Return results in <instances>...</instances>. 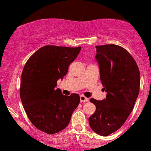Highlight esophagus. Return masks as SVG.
<instances>
[{
	"instance_id": "34e87169",
	"label": "esophagus",
	"mask_w": 151,
	"mask_h": 151,
	"mask_svg": "<svg viewBox=\"0 0 151 151\" xmlns=\"http://www.w3.org/2000/svg\"><path fill=\"white\" fill-rule=\"evenodd\" d=\"M80 101H81V102H87V101H89V98H86V97H85L84 95H81L80 96Z\"/></svg>"
}]
</instances>
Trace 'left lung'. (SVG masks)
Returning <instances> with one entry per match:
<instances>
[{"mask_svg": "<svg viewBox=\"0 0 151 151\" xmlns=\"http://www.w3.org/2000/svg\"><path fill=\"white\" fill-rule=\"evenodd\" d=\"M95 59L106 98H91L96 106L89 118V126L96 134L106 137L120 128L134 109L139 92L138 66L129 53L120 46H96Z\"/></svg>", "mask_w": 151, "mask_h": 151, "instance_id": "8db88e82", "label": "left lung"}]
</instances>
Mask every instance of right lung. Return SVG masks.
Returning <instances> with one entry per match:
<instances>
[{
    "instance_id": "1",
    "label": "right lung",
    "mask_w": 151,
    "mask_h": 151,
    "mask_svg": "<svg viewBox=\"0 0 151 151\" xmlns=\"http://www.w3.org/2000/svg\"><path fill=\"white\" fill-rule=\"evenodd\" d=\"M81 49L46 45L25 63L21 76L20 98L30 121L43 132L53 134L66 128L78 106V94L64 95L56 86L57 81L68 73Z\"/></svg>"
}]
</instances>
